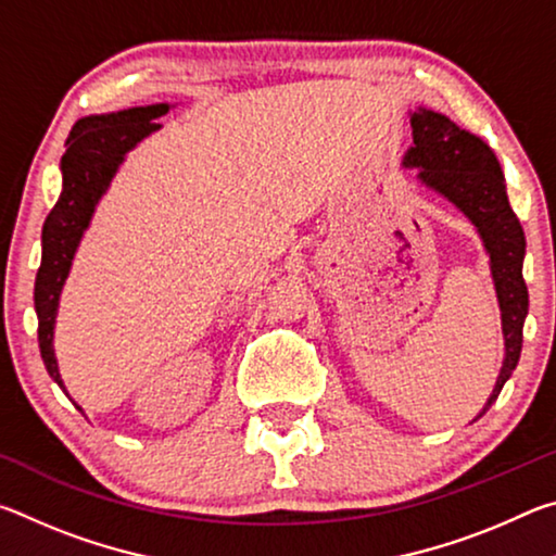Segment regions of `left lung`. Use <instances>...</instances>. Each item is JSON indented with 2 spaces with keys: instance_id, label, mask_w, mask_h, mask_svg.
Listing matches in <instances>:
<instances>
[{
  "instance_id": "1",
  "label": "left lung",
  "mask_w": 556,
  "mask_h": 556,
  "mask_svg": "<svg viewBox=\"0 0 556 556\" xmlns=\"http://www.w3.org/2000/svg\"><path fill=\"white\" fill-rule=\"evenodd\" d=\"M412 129L414 147L404 156V166H419L421 181L466 213V218L481 232L485 250L491 252L495 291L503 312L505 361L491 400L481 412L485 414L513 375L522 351V324L527 316V285L522 279L525 232L507 203L505 178L491 147L431 110L414 112Z\"/></svg>"
}]
</instances>
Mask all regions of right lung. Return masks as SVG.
Segmentation results:
<instances>
[{"mask_svg":"<svg viewBox=\"0 0 556 556\" xmlns=\"http://www.w3.org/2000/svg\"><path fill=\"white\" fill-rule=\"evenodd\" d=\"M168 105L129 108L110 115L83 117L73 125L68 135V149L61 159L63 193L43 223V252L41 267L36 275L34 304L39 314V348L46 370L61 384L59 363L53 355V324L63 281L68 277L75 248L88 228L90 215L96 211L100 195L105 193L122 159L137 142L156 131ZM65 390V388H63ZM80 409V407H78Z\"/></svg>","mask_w":556,"mask_h":556,"instance_id":"obj_1","label":"right lung"}]
</instances>
